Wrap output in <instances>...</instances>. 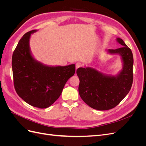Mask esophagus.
I'll use <instances>...</instances> for the list:
<instances>
[{"label":"esophagus","instance_id":"obj_1","mask_svg":"<svg viewBox=\"0 0 146 146\" xmlns=\"http://www.w3.org/2000/svg\"><path fill=\"white\" fill-rule=\"evenodd\" d=\"M82 66V64L80 63H77L76 64V69H77L78 68H80Z\"/></svg>","mask_w":146,"mask_h":146}]
</instances>
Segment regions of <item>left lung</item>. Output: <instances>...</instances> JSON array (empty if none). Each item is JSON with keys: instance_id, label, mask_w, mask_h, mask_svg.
<instances>
[{"instance_id": "1", "label": "left lung", "mask_w": 146, "mask_h": 146, "mask_svg": "<svg viewBox=\"0 0 146 146\" xmlns=\"http://www.w3.org/2000/svg\"><path fill=\"white\" fill-rule=\"evenodd\" d=\"M116 40L122 47L108 50L109 54L121 56L122 69L116 76L106 75L90 67L77 70L80 96L88 105L98 110L115 107L129 93L133 83V54L121 38Z\"/></svg>"}]
</instances>
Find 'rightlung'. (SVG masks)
Returning <instances> with one entry per match:
<instances>
[{
	"label": "right lung",
	"mask_w": 146,
	"mask_h": 146,
	"mask_svg": "<svg viewBox=\"0 0 146 146\" xmlns=\"http://www.w3.org/2000/svg\"><path fill=\"white\" fill-rule=\"evenodd\" d=\"M33 30L22 38L12 56L14 86L17 94L35 107L46 108L58 99L66 83L76 71L74 64L50 66L35 60L29 41Z\"/></svg>",
	"instance_id": "obj_1"
}]
</instances>
